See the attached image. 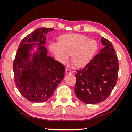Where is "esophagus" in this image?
I'll return each mask as SVG.
<instances>
[{
	"label": "esophagus",
	"instance_id": "34e87169",
	"mask_svg": "<svg viewBox=\"0 0 132 132\" xmlns=\"http://www.w3.org/2000/svg\"><path fill=\"white\" fill-rule=\"evenodd\" d=\"M65 73L67 74H73V71L70 70L69 69H65Z\"/></svg>",
	"mask_w": 132,
	"mask_h": 132
}]
</instances>
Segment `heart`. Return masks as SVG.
I'll list each match as a JSON object with an SVG mask.
<instances>
[{
  "instance_id": "b5f03b06",
  "label": "heart",
  "mask_w": 132,
  "mask_h": 132,
  "mask_svg": "<svg viewBox=\"0 0 132 132\" xmlns=\"http://www.w3.org/2000/svg\"><path fill=\"white\" fill-rule=\"evenodd\" d=\"M58 42H51L48 48L55 58L64 64L71 55V63L75 67L86 65L94 57L97 50V43L85 36L75 34H65L59 36Z\"/></svg>"
}]
</instances>
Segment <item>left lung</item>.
I'll return each instance as SVG.
<instances>
[{
    "label": "left lung",
    "instance_id": "left-lung-1",
    "mask_svg": "<svg viewBox=\"0 0 132 132\" xmlns=\"http://www.w3.org/2000/svg\"><path fill=\"white\" fill-rule=\"evenodd\" d=\"M105 47L75 74V95L86 104L104 101L116 85L119 70L118 59L112 44L102 37Z\"/></svg>",
    "mask_w": 132,
    "mask_h": 132
}]
</instances>
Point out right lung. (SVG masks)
I'll return each mask as SVG.
<instances>
[{
    "instance_id": "1",
    "label": "right lung",
    "mask_w": 132,
    "mask_h": 132,
    "mask_svg": "<svg viewBox=\"0 0 132 132\" xmlns=\"http://www.w3.org/2000/svg\"><path fill=\"white\" fill-rule=\"evenodd\" d=\"M54 29L41 27L22 39L13 62L14 81L20 94L34 102L47 101L63 79L65 67L47 56L44 46L46 35ZM32 42V43L30 42ZM35 45L38 52L30 58V51Z\"/></svg>"
}]
</instances>
